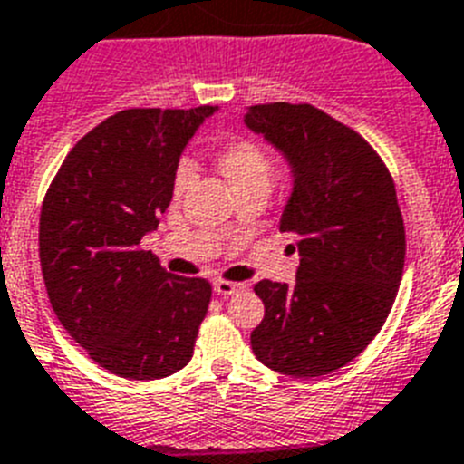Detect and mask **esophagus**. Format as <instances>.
Returning <instances> with one entry per match:
<instances>
[{"instance_id": "1", "label": "esophagus", "mask_w": 464, "mask_h": 464, "mask_svg": "<svg viewBox=\"0 0 464 464\" xmlns=\"http://www.w3.org/2000/svg\"><path fill=\"white\" fill-rule=\"evenodd\" d=\"M212 289H215L217 295H224V298H228V295H236V294H240V291L247 289V284L245 282H222V279H219V282L212 284Z\"/></svg>"}]
</instances>
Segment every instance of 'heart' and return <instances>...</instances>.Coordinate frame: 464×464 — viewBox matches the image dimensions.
Here are the masks:
<instances>
[{
  "instance_id": "1",
  "label": "heart",
  "mask_w": 464,
  "mask_h": 464,
  "mask_svg": "<svg viewBox=\"0 0 464 464\" xmlns=\"http://www.w3.org/2000/svg\"><path fill=\"white\" fill-rule=\"evenodd\" d=\"M217 166L233 187V191L245 189V187H266L270 185V160L266 150L252 139L228 140L219 154H217ZM194 180V166L189 160H182L175 169L173 191L178 196L187 189Z\"/></svg>"
}]
</instances>
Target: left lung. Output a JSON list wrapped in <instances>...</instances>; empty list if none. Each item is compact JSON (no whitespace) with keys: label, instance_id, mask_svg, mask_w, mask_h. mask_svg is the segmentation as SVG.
Masks as SVG:
<instances>
[{"label":"left lung","instance_id":"obj_1","mask_svg":"<svg viewBox=\"0 0 464 464\" xmlns=\"http://www.w3.org/2000/svg\"><path fill=\"white\" fill-rule=\"evenodd\" d=\"M291 173L279 231L298 236L295 282L254 286L266 314L252 352L275 372H335L374 340L398 295L404 222L383 161L353 129L310 103H263L242 115Z\"/></svg>","mask_w":464,"mask_h":464}]
</instances>
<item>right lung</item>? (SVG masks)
<instances>
[{
    "label": "right lung",
    "mask_w": 464,
    "mask_h": 464,
    "mask_svg": "<svg viewBox=\"0 0 464 464\" xmlns=\"http://www.w3.org/2000/svg\"><path fill=\"white\" fill-rule=\"evenodd\" d=\"M217 111L115 112L73 145L45 194L39 256L53 312L118 377H169L194 353L210 284L166 273L140 240L160 227L182 152Z\"/></svg>",
    "instance_id": "1"
}]
</instances>
